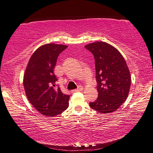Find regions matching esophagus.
I'll use <instances>...</instances> for the list:
<instances>
[{
  "mask_svg": "<svg viewBox=\"0 0 153 153\" xmlns=\"http://www.w3.org/2000/svg\"><path fill=\"white\" fill-rule=\"evenodd\" d=\"M84 90V88H83L82 86H79L78 87V88H77V89H76V90H72L71 91V92L72 93H74V92H79V91H82V90Z\"/></svg>",
  "mask_w": 153,
  "mask_h": 153,
  "instance_id": "34e87169",
  "label": "esophagus"
}]
</instances>
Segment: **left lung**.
Instances as JSON below:
<instances>
[{
	"label": "left lung",
	"instance_id": "1",
	"mask_svg": "<svg viewBox=\"0 0 153 153\" xmlns=\"http://www.w3.org/2000/svg\"><path fill=\"white\" fill-rule=\"evenodd\" d=\"M85 48L94 55L98 92L90 107L102 114L113 112L126 101L130 89L131 76L126 62L120 51L107 42L90 43Z\"/></svg>",
	"mask_w": 153,
	"mask_h": 153
}]
</instances>
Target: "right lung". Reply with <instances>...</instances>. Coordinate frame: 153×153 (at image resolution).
Listing matches in <instances>:
<instances>
[{"label": "right lung", "mask_w": 153, "mask_h": 153, "mask_svg": "<svg viewBox=\"0 0 153 153\" xmlns=\"http://www.w3.org/2000/svg\"><path fill=\"white\" fill-rule=\"evenodd\" d=\"M67 46L46 44L36 49L31 56L24 76V86L28 100L40 113L54 117L69 107V95L65 94L60 88L54 69L58 56Z\"/></svg>", "instance_id": "1"}]
</instances>
